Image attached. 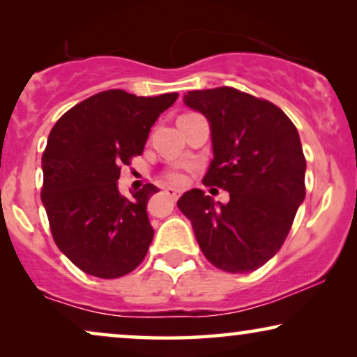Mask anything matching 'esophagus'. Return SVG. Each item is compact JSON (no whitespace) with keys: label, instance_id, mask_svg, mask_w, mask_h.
<instances>
[{"label":"esophagus","instance_id":"esophagus-1","mask_svg":"<svg viewBox=\"0 0 357 357\" xmlns=\"http://www.w3.org/2000/svg\"><path fill=\"white\" fill-rule=\"evenodd\" d=\"M164 193L167 195V197H169L170 199H172V202H175V199H177V198L180 197V192H178V190H175L174 187H167V188L164 190Z\"/></svg>","mask_w":357,"mask_h":357}]
</instances>
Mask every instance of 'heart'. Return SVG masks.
Here are the masks:
<instances>
[{
  "instance_id": "1",
  "label": "heart",
  "mask_w": 357,
  "mask_h": 357,
  "mask_svg": "<svg viewBox=\"0 0 357 357\" xmlns=\"http://www.w3.org/2000/svg\"><path fill=\"white\" fill-rule=\"evenodd\" d=\"M165 178H167L169 182L180 185V183L185 182V174L180 167H172V169H169L167 172H165Z\"/></svg>"
}]
</instances>
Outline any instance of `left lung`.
I'll return each mask as SVG.
<instances>
[{
    "label": "left lung",
    "instance_id": "left-lung-1",
    "mask_svg": "<svg viewBox=\"0 0 357 357\" xmlns=\"http://www.w3.org/2000/svg\"><path fill=\"white\" fill-rule=\"evenodd\" d=\"M183 102L211 125L214 158L203 183L227 190L231 199L214 203L193 188L177 206L214 266L227 273L257 270L280 252L305 198L297 128L280 107L229 86L190 91Z\"/></svg>",
    "mask_w": 357,
    "mask_h": 357
}]
</instances>
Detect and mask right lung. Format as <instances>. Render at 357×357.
<instances>
[{
	"label": "right lung",
	"instance_id": "right-lung-1",
	"mask_svg": "<svg viewBox=\"0 0 357 357\" xmlns=\"http://www.w3.org/2000/svg\"><path fill=\"white\" fill-rule=\"evenodd\" d=\"M177 97L102 91L61 115L48 135L42 203L56 247L87 275L114 280L144 260L154 237L146 206L159 188L146 183L128 199L116 180Z\"/></svg>",
	"mask_w": 357,
	"mask_h": 357
}]
</instances>
